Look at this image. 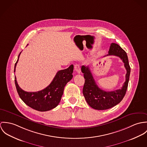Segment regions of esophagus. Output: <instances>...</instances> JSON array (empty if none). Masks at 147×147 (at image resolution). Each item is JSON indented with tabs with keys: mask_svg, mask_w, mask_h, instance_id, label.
Here are the masks:
<instances>
[{
	"mask_svg": "<svg viewBox=\"0 0 147 147\" xmlns=\"http://www.w3.org/2000/svg\"><path fill=\"white\" fill-rule=\"evenodd\" d=\"M74 70L75 71L78 73V74H80L81 73V68L79 65L77 64L76 65H74Z\"/></svg>",
	"mask_w": 147,
	"mask_h": 147,
	"instance_id": "34e87169",
	"label": "esophagus"
}]
</instances>
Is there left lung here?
<instances>
[{"label": "left lung", "instance_id": "1", "mask_svg": "<svg viewBox=\"0 0 147 147\" xmlns=\"http://www.w3.org/2000/svg\"><path fill=\"white\" fill-rule=\"evenodd\" d=\"M107 56H118L122 60L127 71L126 81L121 89L113 91H105L98 87L88 66H82V72L83 73L85 80L83 94L88 104L96 110L108 109L119 104L126 94L130 78V66L127 53L123 49L118 45L112 43Z\"/></svg>", "mask_w": 147, "mask_h": 147}]
</instances>
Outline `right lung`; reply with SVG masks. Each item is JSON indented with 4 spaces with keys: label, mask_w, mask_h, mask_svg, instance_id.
<instances>
[{
    "label": "right lung",
    "mask_w": 147,
    "mask_h": 147,
    "mask_svg": "<svg viewBox=\"0 0 147 147\" xmlns=\"http://www.w3.org/2000/svg\"><path fill=\"white\" fill-rule=\"evenodd\" d=\"M21 53V52H20ZM15 65L14 72L20 55ZM74 66L71 65L68 68L61 70L56 73L53 80L45 89L38 92H26L18 86L15 77L17 91L21 100L29 107L40 112H45L56 107L62 97L66 83L73 78Z\"/></svg>",
    "instance_id": "1"
}]
</instances>
